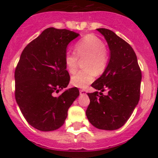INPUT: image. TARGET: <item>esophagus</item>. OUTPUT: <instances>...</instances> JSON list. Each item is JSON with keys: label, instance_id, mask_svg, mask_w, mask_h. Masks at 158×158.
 <instances>
[{"label": "esophagus", "instance_id": "obj_1", "mask_svg": "<svg viewBox=\"0 0 158 158\" xmlns=\"http://www.w3.org/2000/svg\"><path fill=\"white\" fill-rule=\"evenodd\" d=\"M85 90H84V89H80V94L81 95H85Z\"/></svg>", "mask_w": 158, "mask_h": 158}]
</instances>
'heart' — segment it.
<instances>
[{
	"label": "heart",
	"instance_id": "heart-1",
	"mask_svg": "<svg viewBox=\"0 0 158 158\" xmlns=\"http://www.w3.org/2000/svg\"><path fill=\"white\" fill-rule=\"evenodd\" d=\"M74 53L67 52L64 57L66 70L70 73L76 72L80 59H84L85 69L79 71L71 77V84L75 87L85 89L95 80L96 73L100 74L105 71L109 54L104 42L93 35H87L77 42Z\"/></svg>",
	"mask_w": 158,
	"mask_h": 158
}]
</instances>
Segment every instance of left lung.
Listing matches in <instances>:
<instances>
[{
  "instance_id": "obj_1",
  "label": "left lung",
  "mask_w": 158,
  "mask_h": 158,
  "mask_svg": "<svg viewBox=\"0 0 158 158\" xmlns=\"http://www.w3.org/2000/svg\"><path fill=\"white\" fill-rule=\"evenodd\" d=\"M110 50L105 71L92 87L99 92L88 93L90 104L86 110L95 127L113 131L123 127L133 113L140 98L142 72L133 48L115 32L98 28ZM103 91H107L104 95Z\"/></svg>"
}]
</instances>
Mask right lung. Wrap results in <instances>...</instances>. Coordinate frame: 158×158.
<instances>
[{
    "instance_id": "obj_1",
    "label": "right lung",
    "mask_w": 158,
    "mask_h": 158,
    "mask_svg": "<svg viewBox=\"0 0 158 158\" xmlns=\"http://www.w3.org/2000/svg\"><path fill=\"white\" fill-rule=\"evenodd\" d=\"M79 34L49 27L23 49L15 70V97L31 126L51 131L62 126L69 107L79 96L77 88L65 89L70 77L64 57Z\"/></svg>"
}]
</instances>
